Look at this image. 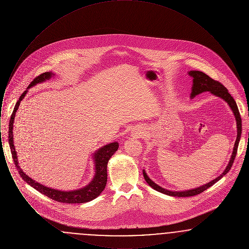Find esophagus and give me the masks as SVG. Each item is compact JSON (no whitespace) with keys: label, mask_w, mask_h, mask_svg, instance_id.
<instances>
[{"label":"esophagus","mask_w":249,"mask_h":249,"mask_svg":"<svg viewBox=\"0 0 249 249\" xmlns=\"http://www.w3.org/2000/svg\"><path fill=\"white\" fill-rule=\"evenodd\" d=\"M139 135H140V134H136V136H139Z\"/></svg>","instance_id":"esophagus-1"}]
</instances>
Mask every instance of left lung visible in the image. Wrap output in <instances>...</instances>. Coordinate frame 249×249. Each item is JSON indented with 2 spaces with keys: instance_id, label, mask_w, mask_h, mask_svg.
Returning a JSON list of instances; mask_svg holds the SVG:
<instances>
[{
  "instance_id": "obj_1",
  "label": "left lung",
  "mask_w": 249,
  "mask_h": 249,
  "mask_svg": "<svg viewBox=\"0 0 249 249\" xmlns=\"http://www.w3.org/2000/svg\"><path fill=\"white\" fill-rule=\"evenodd\" d=\"M190 76L193 78L192 79V87H191V92H190V99H193L194 97H196L197 95L201 94L202 92H206L209 91L210 93H212L213 96L219 97L222 100H224L226 103L228 104V106L231 109L234 118L236 120L237 126V136L236 141L233 146V151L231 157V160L229 161V164L226 167L224 172L216 178L213 179L212 181H210L209 183H206L204 185H202L201 187L195 188V189H191V190H181V191H173V190H166L164 188H161L160 186H159L158 184H156L153 182L150 178H148V176L146 175L145 171L142 170V175L144 180L146 181V183L155 190L163 193L169 196H174V197H190V196H195L201 193L202 191L207 190L208 188H210L211 186H213L214 183H216L218 180H220L223 178L227 173L231 170V166L233 164L235 156L237 154V148H238V144L240 142V138H241V133H242V119L238 110L236 103L234 101V99L231 97V95L229 93L228 89L221 83H219L218 81H215L212 79L210 76H208L206 73L200 71H190L188 72Z\"/></svg>"
}]
</instances>
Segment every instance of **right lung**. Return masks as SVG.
I'll use <instances>...</instances> for the list:
<instances>
[{"mask_svg":"<svg viewBox=\"0 0 249 249\" xmlns=\"http://www.w3.org/2000/svg\"><path fill=\"white\" fill-rule=\"evenodd\" d=\"M55 76V73L52 71H47L44 72L40 75H38L32 81V83L29 85L28 89L24 91L21 96L19 97L18 101L17 102L12 115L11 119L9 121V130H8V142L10 145L11 153H12L13 160L15 162V165L17 167L20 177L22 178L24 181L32 186L34 189L38 190L42 194L48 196V198L54 200V201L63 202V203H83V202H88V201H92L95 198H97L102 192L105 190L107 186V164L108 160L113 155L116 153V151L119 148V142H114L111 143H107L106 145L102 146L98 150H96L93 153V161H94V176L92 180L83 188L78 189V190H55L46 187L40 183H38L36 180L29 178L27 176L20 166L18 165V156H17V151L14 145V138H13V126H14V120L16 117L17 110L18 109V107L23 100L24 97L27 94L28 89L36 86L37 84L44 83L47 80H49L51 77Z\"/></svg>","mask_w":249,"mask_h":249,"instance_id":"add662e5","label":"right lung"}]
</instances>
